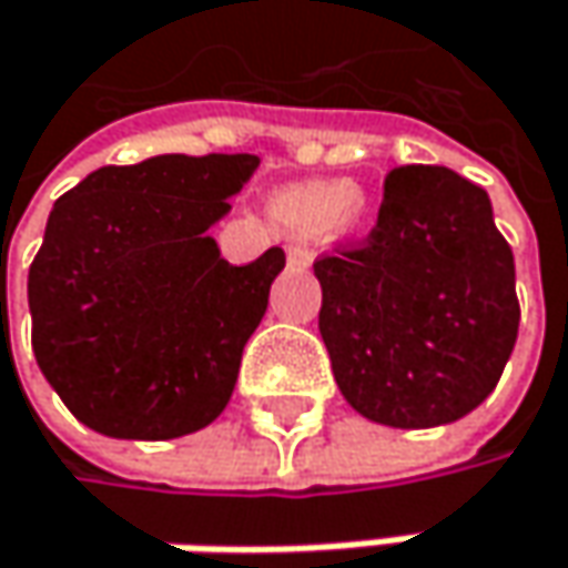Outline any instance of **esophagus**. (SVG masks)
Here are the masks:
<instances>
[{
	"label": "esophagus",
	"mask_w": 568,
	"mask_h": 568,
	"mask_svg": "<svg viewBox=\"0 0 568 568\" xmlns=\"http://www.w3.org/2000/svg\"><path fill=\"white\" fill-rule=\"evenodd\" d=\"M287 261L294 264V267H307L311 261H314V251L307 242H301V239H291L287 242Z\"/></svg>",
	"instance_id": "1"
}]
</instances>
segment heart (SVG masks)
<instances>
[{
	"label": "heart",
	"mask_w": 568,
	"mask_h": 568,
	"mask_svg": "<svg viewBox=\"0 0 568 568\" xmlns=\"http://www.w3.org/2000/svg\"><path fill=\"white\" fill-rule=\"evenodd\" d=\"M271 209L294 235L317 239L326 232H356L369 215V199L349 179H314L281 189Z\"/></svg>",
	"instance_id": "b5f03b06"
}]
</instances>
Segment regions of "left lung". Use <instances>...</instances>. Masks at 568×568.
Returning a JSON list of instances; mask_svg holds the SVG:
<instances>
[{
  "instance_id": "1",
  "label": "left lung",
  "mask_w": 568,
  "mask_h": 568,
  "mask_svg": "<svg viewBox=\"0 0 568 568\" xmlns=\"http://www.w3.org/2000/svg\"><path fill=\"white\" fill-rule=\"evenodd\" d=\"M320 336L343 398L392 428L477 408L520 326L514 251L480 185L445 166L386 176L369 235L314 261Z\"/></svg>"
}]
</instances>
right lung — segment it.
I'll return each instance as SVG.
<instances>
[{"mask_svg":"<svg viewBox=\"0 0 568 568\" xmlns=\"http://www.w3.org/2000/svg\"><path fill=\"white\" fill-rule=\"evenodd\" d=\"M257 156H153L64 192L29 267L38 369L78 422L163 442L205 428L239 383L284 251L229 264L209 229Z\"/></svg>","mask_w":568,"mask_h":568,"instance_id":"obj_1","label":"right lung"}]
</instances>
